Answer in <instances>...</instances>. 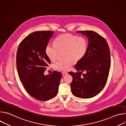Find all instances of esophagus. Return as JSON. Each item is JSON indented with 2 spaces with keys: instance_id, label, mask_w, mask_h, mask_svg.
I'll use <instances>...</instances> for the list:
<instances>
[{
  "instance_id": "obj_1",
  "label": "esophagus",
  "mask_w": 126,
  "mask_h": 126,
  "mask_svg": "<svg viewBox=\"0 0 126 126\" xmlns=\"http://www.w3.org/2000/svg\"><path fill=\"white\" fill-rule=\"evenodd\" d=\"M68 74V73L67 72L63 71V72H62V75H66V74Z\"/></svg>"
}]
</instances>
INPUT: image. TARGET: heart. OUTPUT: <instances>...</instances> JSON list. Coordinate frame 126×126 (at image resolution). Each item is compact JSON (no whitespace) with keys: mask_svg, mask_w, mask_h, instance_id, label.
<instances>
[{"mask_svg":"<svg viewBox=\"0 0 126 126\" xmlns=\"http://www.w3.org/2000/svg\"><path fill=\"white\" fill-rule=\"evenodd\" d=\"M54 44L46 45V54L50 60L55 61L59 51L64 50V56L66 59L58 60L54 65L55 69L64 71L68 70L73 65V60L78 61L83 58L88 48V42L85 37L68 33L59 35L54 40Z\"/></svg>","mask_w":126,"mask_h":126,"instance_id":"obj_1","label":"heart"}]
</instances>
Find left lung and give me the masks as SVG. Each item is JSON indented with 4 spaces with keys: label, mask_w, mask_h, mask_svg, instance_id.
Segmentation results:
<instances>
[{
    "label": "left lung",
    "mask_w": 126,
    "mask_h": 126,
    "mask_svg": "<svg viewBox=\"0 0 126 126\" xmlns=\"http://www.w3.org/2000/svg\"><path fill=\"white\" fill-rule=\"evenodd\" d=\"M86 36L88 46L85 55L75 65L77 73L68 74L73 77L71 89L74 96L83 99L93 97L104 88L111 66L110 50L107 42L93 31H77ZM86 71L81 76L79 70Z\"/></svg>",
    "instance_id": "8db88e82"
}]
</instances>
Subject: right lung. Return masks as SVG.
<instances>
[{
    "mask_svg": "<svg viewBox=\"0 0 126 126\" xmlns=\"http://www.w3.org/2000/svg\"><path fill=\"white\" fill-rule=\"evenodd\" d=\"M54 32L35 31L20 43L16 54V67L20 80L28 94L40 101L56 96L62 74L57 71L47 75L44 72L50 60L45 48Z\"/></svg>",
    "mask_w": 126,
    "mask_h": 126,
    "instance_id": "1",
    "label": "right lung"
}]
</instances>
